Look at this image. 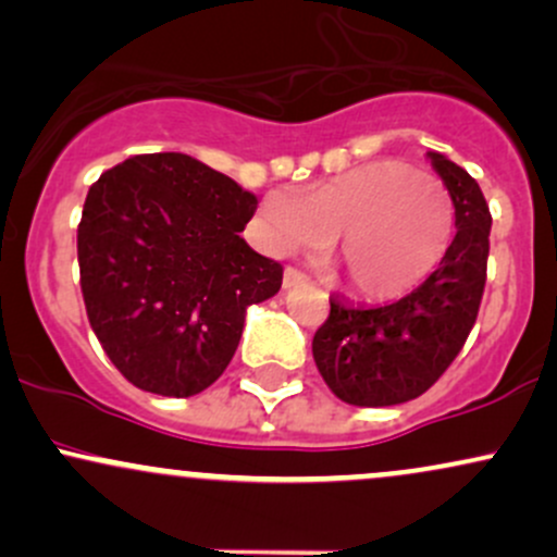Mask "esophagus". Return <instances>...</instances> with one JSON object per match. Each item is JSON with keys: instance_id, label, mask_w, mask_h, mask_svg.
<instances>
[{"instance_id": "esophagus-1", "label": "esophagus", "mask_w": 557, "mask_h": 557, "mask_svg": "<svg viewBox=\"0 0 557 557\" xmlns=\"http://www.w3.org/2000/svg\"><path fill=\"white\" fill-rule=\"evenodd\" d=\"M300 283H306L304 274H300L298 270H293V267H287L285 274H283V287H285V290H287V287H296Z\"/></svg>"}]
</instances>
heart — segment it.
<instances>
[{"label": "heart", "instance_id": "heart-1", "mask_svg": "<svg viewBox=\"0 0 557 557\" xmlns=\"http://www.w3.org/2000/svg\"><path fill=\"white\" fill-rule=\"evenodd\" d=\"M272 253L311 251L330 235L327 274L356 296L387 298L419 283L447 251L456 207L443 181L403 159H372L311 185L274 188L257 209Z\"/></svg>", "mask_w": 557, "mask_h": 557}]
</instances>
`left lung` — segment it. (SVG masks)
I'll list each match as a JSON object with an SVG mask.
<instances>
[{"label":"left lung","instance_id":"8db88e82","mask_svg":"<svg viewBox=\"0 0 557 557\" xmlns=\"http://www.w3.org/2000/svg\"><path fill=\"white\" fill-rule=\"evenodd\" d=\"M456 207V238L419 287L380 306L332 296L317 330L322 380L350 406H398L419 398L461 354L487 280L492 216L474 177L445 154L426 151Z\"/></svg>","mask_w":557,"mask_h":557}]
</instances>
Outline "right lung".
Masks as SVG:
<instances>
[{
	"mask_svg": "<svg viewBox=\"0 0 557 557\" xmlns=\"http://www.w3.org/2000/svg\"><path fill=\"white\" fill-rule=\"evenodd\" d=\"M257 196L177 151L125 159L88 190L81 290L101 348L127 382L190 398L220 380L248 306L283 267L240 238Z\"/></svg>",
	"mask_w": 557,
	"mask_h": 557,
	"instance_id": "obj_1",
	"label": "right lung"
}]
</instances>
